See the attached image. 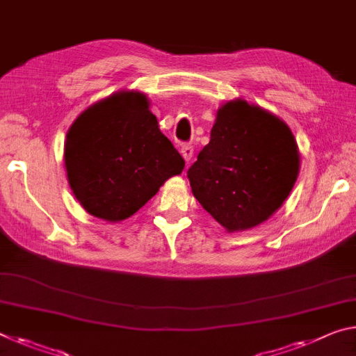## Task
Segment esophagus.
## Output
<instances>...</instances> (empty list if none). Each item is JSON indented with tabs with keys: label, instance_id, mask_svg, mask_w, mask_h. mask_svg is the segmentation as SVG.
Returning <instances> with one entry per match:
<instances>
[{
	"label": "esophagus",
	"instance_id": "34e87169",
	"mask_svg": "<svg viewBox=\"0 0 356 356\" xmlns=\"http://www.w3.org/2000/svg\"><path fill=\"white\" fill-rule=\"evenodd\" d=\"M180 154H182V156L185 158V161H190L191 156H193V145L190 144H184L182 149H180Z\"/></svg>",
	"mask_w": 356,
	"mask_h": 356
}]
</instances>
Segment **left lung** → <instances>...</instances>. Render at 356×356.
<instances>
[{
  "instance_id": "left-lung-1",
  "label": "left lung",
  "mask_w": 356,
  "mask_h": 356,
  "mask_svg": "<svg viewBox=\"0 0 356 356\" xmlns=\"http://www.w3.org/2000/svg\"><path fill=\"white\" fill-rule=\"evenodd\" d=\"M300 172V154L279 117L247 101L217 112L211 140L190 166L195 198L228 231L257 227L284 204Z\"/></svg>"
}]
</instances>
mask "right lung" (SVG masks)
I'll list each match as a JSON object with an SVG mask.
<instances>
[{
    "label": "right lung",
    "instance_id": "obj_1",
    "mask_svg": "<svg viewBox=\"0 0 356 356\" xmlns=\"http://www.w3.org/2000/svg\"><path fill=\"white\" fill-rule=\"evenodd\" d=\"M65 165L76 198L93 217L120 222L138 212L185 161L158 128L147 98L120 92L77 117Z\"/></svg>",
    "mask_w": 356,
    "mask_h": 356
}]
</instances>
